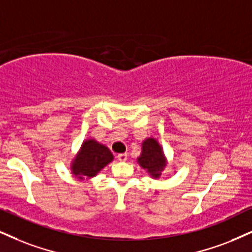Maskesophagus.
<instances>
[{
    "label": "esophagus",
    "instance_id": "obj_1",
    "mask_svg": "<svg viewBox=\"0 0 252 252\" xmlns=\"http://www.w3.org/2000/svg\"><path fill=\"white\" fill-rule=\"evenodd\" d=\"M117 159L121 161V162H124V161L127 160V154L126 153H121V154H118L117 155Z\"/></svg>",
    "mask_w": 252,
    "mask_h": 252
}]
</instances>
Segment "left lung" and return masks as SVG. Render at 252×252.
Segmentation results:
<instances>
[{"mask_svg": "<svg viewBox=\"0 0 252 252\" xmlns=\"http://www.w3.org/2000/svg\"><path fill=\"white\" fill-rule=\"evenodd\" d=\"M136 161L153 179H159L167 167V158L162 147L154 138H147L142 141L141 154Z\"/></svg>", "mask_w": 252, "mask_h": 252, "instance_id": "left-lung-1", "label": "left lung"}]
</instances>
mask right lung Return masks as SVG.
<instances>
[{"instance_id":"obj_1","label":"right lung","mask_w":252,"mask_h":252,"mask_svg":"<svg viewBox=\"0 0 252 252\" xmlns=\"http://www.w3.org/2000/svg\"><path fill=\"white\" fill-rule=\"evenodd\" d=\"M113 161V154L105 145L94 139H88L80 146L71 161V173L79 180L91 179Z\"/></svg>"}]
</instances>
